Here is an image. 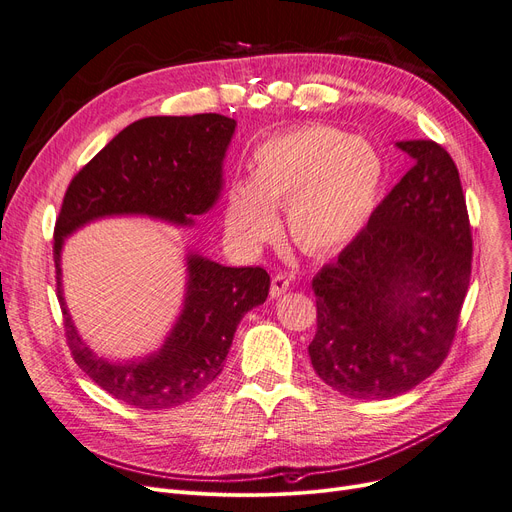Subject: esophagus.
<instances>
[{
  "label": "esophagus",
  "instance_id": "obj_1",
  "mask_svg": "<svg viewBox=\"0 0 512 512\" xmlns=\"http://www.w3.org/2000/svg\"><path fill=\"white\" fill-rule=\"evenodd\" d=\"M288 284H291V280H288V276L284 274H274L272 276V286H270V295L272 297H280L288 291Z\"/></svg>",
  "mask_w": 512,
  "mask_h": 512
}]
</instances>
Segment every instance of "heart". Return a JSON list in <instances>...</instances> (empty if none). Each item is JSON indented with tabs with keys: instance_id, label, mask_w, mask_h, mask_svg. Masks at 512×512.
Listing matches in <instances>:
<instances>
[{
	"instance_id": "obj_1",
	"label": "heart",
	"mask_w": 512,
	"mask_h": 512,
	"mask_svg": "<svg viewBox=\"0 0 512 512\" xmlns=\"http://www.w3.org/2000/svg\"><path fill=\"white\" fill-rule=\"evenodd\" d=\"M383 163L364 140L311 125L261 142L253 177H234L226 194V228L242 247H259L278 232L274 207L286 205L288 228L301 249L345 247L374 209Z\"/></svg>"
}]
</instances>
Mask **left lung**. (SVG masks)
Masks as SVG:
<instances>
[{
	"mask_svg": "<svg viewBox=\"0 0 512 512\" xmlns=\"http://www.w3.org/2000/svg\"><path fill=\"white\" fill-rule=\"evenodd\" d=\"M416 161L337 261L311 280L320 379L353 399H389L452 349L473 268L458 167L433 140L397 142Z\"/></svg>",
	"mask_w": 512,
	"mask_h": 512,
	"instance_id": "8db88e82",
	"label": "left lung"
}]
</instances>
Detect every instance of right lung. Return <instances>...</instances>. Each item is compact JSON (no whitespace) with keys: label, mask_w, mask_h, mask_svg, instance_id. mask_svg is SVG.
Instances as JSON below:
<instances>
[{"label":"right lung","mask_w":512,"mask_h":512,"mask_svg":"<svg viewBox=\"0 0 512 512\" xmlns=\"http://www.w3.org/2000/svg\"><path fill=\"white\" fill-rule=\"evenodd\" d=\"M236 121L217 113L148 117L125 127L73 177L54 226L56 291L66 345L75 364L119 402L142 410L182 406L224 370L238 322L270 291L263 268H224L190 255L184 314L159 353L131 364H108L87 349L60 293L62 238L85 221L144 213L192 224L217 201L221 161Z\"/></svg>","instance_id":"add662e5"}]
</instances>
